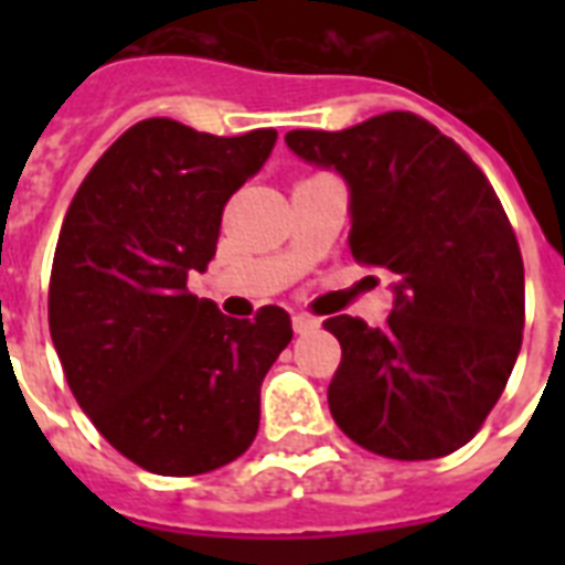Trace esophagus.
<instances>
[{"label": "esophagus", "instance_id": "esophagus-1", "mask_svg": "<svg viewBox=\"0 0 565 565\" xmlns=\"http://www.w3.org/2000/svg\"><path fill=\"white\" fill-rule=\"evenodd\" d=\"M317 328L319 319L308 317V313H296V317H292V331H296V334H310V331H317Z\"/></svg>", "mask_w": 565, "mask_h": 565}]
</instances>
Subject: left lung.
<instances>
[{"label": "left lung", "instance_id": "left-lung-1", "mask_svg": "<svg viewBox=\"0 0 565 565\" xmlns=\"http://www.w3.org/2000/svg\"><path fill=\"white\" fill-rule=\"evenodd\" d=\"M284 143L345 181L352 255L393 275L384 328L326 319L343 345L331 416L381 457L451 455L481 428L522 349L525 266L499 195L451 137L407 110L287 131Z\"/></svg>", "mask_w": 565, "mask_h": 565}]
</instances>
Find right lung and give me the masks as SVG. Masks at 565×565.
Instances as JSON below:
<instances>
[{"mask_svg": "<svg viewBox=\"0 0 565 565\" xmlns=\"http://www.w3.org/2000/svg\"><path fill=\"white\" fill-rule=\"evenodd\" d=\"M275 128L216 137L152 117L75 193L49 281V331L75 402L119 455L154 475L237 460L260 384L292 340L287 310L231 319L188 292L216 255L222 207L260 172Z\"/></svg>", "mask_w": 565, "mask_h": 565, "instance_id": "obj_1", "label": "right lung"}]
</instances>
